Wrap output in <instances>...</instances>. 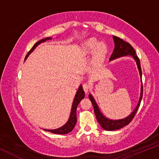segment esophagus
Listing matches in <instances>:
<instances>
[{
	"label": "esophagus",
	"mask_w": 159,
	"mask_h": 159,
	"mask_svg": "<svg viewBox=\"0 0 159 159\" xmlns=\"http://www.w3.org/2000/svg\"><path fill=\"white\" fill-rule=\"evenodd\" d=\"M83 90H84L85 93H88V91H89L90 89V86L89 84H88V83H84L83 85Z\"/></svg>",
	"instance_id": "34e87169"
}]
</instances>
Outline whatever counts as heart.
<instances>
[{
	"label": "heart",
	"mask_w": 159,
	"mask_h": 159,
	"mask_svg": "<svg viewBox=\"0 0 159 159\" xmlns=\"http://www.w3.org/2000/svg\"><path fill=\"white\" fill-rule=\"evenodd\" d=\"M107 45L95 39H90L84 42L82 46V52L85 55L93 54V63L94 65H99L104 61L107 54Z\"/></svg>",
	"instance_id": "b5f03b06"
}]
</instances>
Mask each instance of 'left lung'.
Instances as JSON below:
<instances>
[{
    "instance_id": "left-lung-1",
    "label": "left lung",
    "mask_w": 159,
    "mask_h": 159,
    "mask_svg": "<svg viewBox=\"0 0 159 159\" xmlns=\"http://www.w3.org/2000/svg\"><path fill=\"white\" fill-rule=\"evenodd\" d=\"M113 40L114 41V50L113 51L111 57H110L109 61H112L116 60L117 58H120L121 57H125V56H130L132 58L134 59L135 61L137 66H138V69L139 70V76H140L141 83H142V69L140 66V62H139V58L137 56L135 51L133 49V48L128 43L123 41V39H120L117 36H113ZM142 95H143V86H142V83L141 85V90H140V96H139V99L138 103V105L136 106L135 109H134L133 112L130 114H129L127 117L122 119L118 120H112L109 119L107 117H106L101 112L100 109H99V107L97 104L95 99H94L93 95L91 94H89V98L90 99L91 102L94 108V111H95V114L96 116L97 120H98L99 125L101 127L104 129L105 130L109 131H113L116 130L118 129H120L124 127V126L128 125L130 121L133 120L134 115L138 111V109L140 104V102L142 100Z\"/></svg>"
}]
</instances>
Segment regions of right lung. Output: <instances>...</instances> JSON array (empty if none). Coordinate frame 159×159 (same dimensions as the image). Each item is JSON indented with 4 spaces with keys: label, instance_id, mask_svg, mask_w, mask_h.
I'll return each instance as SVG.
<instances>
[{
    "label": "right lung",
    "instance_id": "obj_1",
    "mask_svg": "<svg viewBox=\"0 0 159 159\" xmlns=\"http://www.w3.org/2000/svg\"><path fill=\"white\" fill-rule=\"evenodd\" d=\"M51 39H52V38L51 37H47V38H45V39L40 40L39 41L36 43L33 46V48H31V50L29 51V52L27 53V55H26L25 57V60H26V58L29 57V55H30V54L35 50V48H36L38 45L41 44V43H43L45 41H48V40H51ZM84 97H85V92L83 89L82 85H80L79 88H78V90L76 91V95H75L73 103H72L71 112H70V116L68 120H67V122L60 128L52 129V130H49V129H43V130L50 132V133H52L54 134H65L67 133H69L70 132L73 130V129L75 127V125H76V122H77V118H76L77 107L80 103V102L84 98Z\"/></svg>",
    "mask_w": 159,
    "mask_h": 159
}]
</instances>
